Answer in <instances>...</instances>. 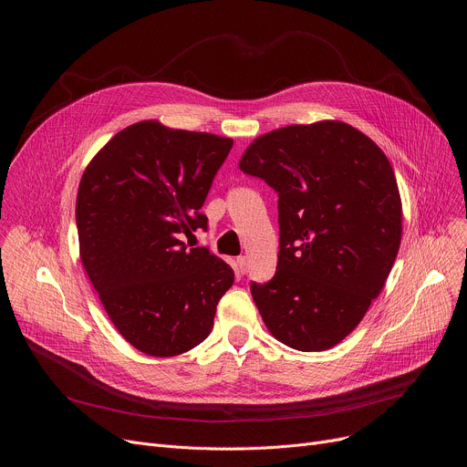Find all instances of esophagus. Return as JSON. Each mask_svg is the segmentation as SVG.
Wrapping results in <instances>:
<instances>
[{"label": "esophagus", "instance_id": "esophagus-1", "mask_svg": "<svg viewBox=\"0 0 467 467\" xmlns=\"http://www.w3.org/2000/svg\"><path fill=\"white\" fill-rule=\"evenodd\" d=\"M236 272H238V275H244L247 272V258L245 256L236 258Z\"/></svg>", "mask_w": 467, "mask_h": 467}]
</instances>
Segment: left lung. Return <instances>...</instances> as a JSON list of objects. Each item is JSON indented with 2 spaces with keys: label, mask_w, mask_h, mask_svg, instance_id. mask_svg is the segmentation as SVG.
Masks as SVG:
<instances>
[{
  "label": "left lung",
  "mask_w": 467,
  "mask_h": 467,
  "mask_svg": "<svg viewBox=\"0 0 467 467\" xmlns=\"http://www.w3.org/2000/svg\"><path fill=\"white\" fill-rule=\"evenodd\" d=\"M238 168L279 193L275 277L251 285L272 337L325 351L357 328L380 294L403 234V205L382 150L338 119L254 139Z\"/></svg>",
  "instance_id": "8db88e82"
}]
</instances>
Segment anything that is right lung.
<instances>
[{"instance_id":"1","label":"right lung","mask_w":467,"mask_h":467,"mask_svg":"<svg viewBox=\"0 0 467 467\" xmlns=\"http://www.w3.org/2000/svg\"><path fill=\"white\" fill-rule=\"evenodd\" d=\"M233 139L144 119L94 155L79 182L76 220L83 268L119 335L150 357H175L213 330L234 272L182 234L199 213Z\"/></svg>"}]
</instances>
